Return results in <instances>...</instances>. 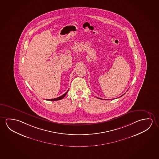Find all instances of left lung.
<instances>
[{
    "label": "left lung",
    "mask_w": 159,
    "mask_h": 159,
    "mask_svg": "<svg viewBox=\"0 0 159 159\" xmlns=\"http://www.w3.org/2000/svg\"><path fill=\"white\" fill-rule=\"evenodd\" d=\"M124 94H123V95H124ZM123 95H122V96H123ZM121 96H120V97H121Z\"/></svg>",
    "instance_id": "1"
}]
</instances>
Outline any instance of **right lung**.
Returning a JSON list of instances; mask_svg holds the SVG:
<instances>
[{"mask_svg":"<svg viewBox=\"0 0 159 159\" xmlns=\"http://www.w3.org/2000/svg\"><path fill=\"white\" fill-rule=\"evenodd\" d=\"M68 91H67L65 93L63 94V95H62V96H60V97H58V98H53L51 99H48V101H58V100H61V99H63L65 97L66 95L67 94V92H68Z\"/></svg>","mask_w":159,"mask_h":159,"instance_id":"1","label":"right lung"}]
</instances>
